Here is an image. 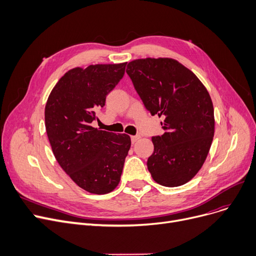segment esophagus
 <instances>
[{
	"label": "esophagus",
	"instance_id": "obj_1",
	"mask_svg": "<svg viewBox=\"0 0 256 256\" xmlns=\"http://www.w3.org/2000/svg\"><path fill=\"white\" fill-rule=\"evenodd\" d=\"M140 138V136H131V142H132V144H134V142H138Z\"/></svg>",
	"mask_w": 256,
	"mask_h": 256
}]
</instances>
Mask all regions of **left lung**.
I'll list each match as a JSON object with an SVG mask.
<instances>
[{"instance_id":"1","label":"left lung","mask_w":256,"mask_h":256,"mask_svg":"<svg viewBox=\"0 0 256 256\" xmlns=\"http://www.w3.org/2000/svg\"><path fill=\"white\" fill-rule=\"evenodd\" d=\"M127 74L152 116H164L162 136L152 138L149 172L158 184H186L200 171L214 134L210 92L194 72L173 58L130 62Z\"/></svg>"}]
</instances>
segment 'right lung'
Wrapping results in <instances>:
<instances>
[{"mask_svg": "<svg viewBox=\"0 0 256 256\" xmlns=\"http://www.w3.org/2000/svg\"><path fill=\"white\" fill-rule=\"evenodd\" d=\"M125 68L126 62L72 68L56 83L46 104V130L57 162L79 188L96 194L118 186L131 146L125 133L92 126Z\"/></svg>", "mask_w": 256, "mask_h": 256, "instance_id": "1", "label": "right lung"}]
</instances>
